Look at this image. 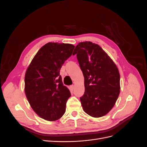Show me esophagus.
Listing matches in <instances>:
<instances>
[{"label":"esophagus","mask_w":147,"mask_h":147,"mask_svg":"<svg viewBox=\"0 0 147 147\" xmlns=\"http://www.w3.org/2000/svg\"><path fill=\"white\" fill-rule=\"evenodd\" d=\"M70 89H71V90H74V85H71V86H70Z\"/></svg>","instance_id":"1"}]
</instances>
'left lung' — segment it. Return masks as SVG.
I'll use <instances>...</instances> for the list:
<instances>
[{
	"instance_id": "left-lung-1",
	"label": "left lung",
	"mask_w": 147,
	"mask_h": 147,
	"mask_svg": "<svg viewBox=\"0 0 147 147\" xmlns=\"http://www.w3.org/2000/svg\"><path fill=\"white\" fill-rule=\"evenodd\" d=\"M75 54L84 78V93L80 97L83 109L91 117H103L113 107L119 94L117 67L99 45L91 42L79 43Z\"/></svg>"
}]
</instances>
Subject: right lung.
I'll return each mask as SVG.
<instances>
[{
  "label": "right lung",
  "mask_w": 147,
  "mask_h": 147,
  "mask_svg": "<svg viewBox=\"0 0 147 147\" xmlns=\"http://www.w3.org/2000/svg\"><path fill=\"white\" fill-rule=\"evenodd\" d=\"M74 48L72 44L49 42L38 50L26 72V97L34 112L47 121L59 119L65 112L71 94L60 70Z\"/></svg>",
  "instance_id": "obj_1"
}]
</instances>
